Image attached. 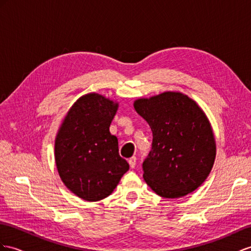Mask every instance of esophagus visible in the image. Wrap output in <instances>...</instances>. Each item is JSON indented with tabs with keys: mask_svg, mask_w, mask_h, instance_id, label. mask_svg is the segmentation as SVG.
<instances>
[{
	"mask_svg": "<svg viewBox=\"0 0 251 251\" xmlns=\"http://www.w3.org/2000/svg\"><path fill=\"white\" fill-rule=\"evenodd\" d=\"M136 162H137L136 157H131V158L128 159V163H129V166L131 169H133L134 166H136Z\"/></svg>",
	"mask_w": 251,
	"mask_h": 251,
	"instance_id": "34e87169",
	"label": "esophagus"
}]
</instances>
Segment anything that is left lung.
Listing matches in <instances>:
<instances>
[{"label":"left lung","mask_w":251,"mask_h":251,"mask_svg":"<svg viewBox=\"0 0 251 251\" xmlns=\"http://www.w3.org/2000/svg\"><path fill=\"white\" fill-rule=\"evenodd\" d=\"M152 131L143 178L164 198H178L201 187L213 168L216 145L208 118L180 92H163L133 104Z\"/></svg>","instance_id":"1"}]
</instances>
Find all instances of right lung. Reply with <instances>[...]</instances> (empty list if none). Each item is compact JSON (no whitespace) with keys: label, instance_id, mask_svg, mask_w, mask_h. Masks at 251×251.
Instances as JSON below:
<instances>
[{"label":"right lung","instance_id":"1","mask_svg":"<svg viewBox=\"0 0 251 251\" xmlns=\"http://www.w3.org/2000/svg\"><path fill=\"white\" fill-rule=\"evenodd\" d=\"M119 104L98 93L77 100L55 140V161L64 185L87 201H98L117 188L129 164L109 131Z\"/></svg>","mask_w":251,"mask_h":251}]
</instances>
